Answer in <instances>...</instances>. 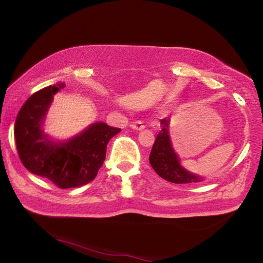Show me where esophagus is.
<instances>
[{
  "label": "esophagus",
  "mask_w": 263,
  "mask_h": 263,
  "mask_svg": "<svg viewBox=\"0 0 263 263\" xmlns=\"http://www.w3.org/2000/svg\"><path fill=\"white\" fill-rule=\"evenodd\" d=\"M130 126L133 128V130H138V131H141L144 127H146V125H144L143 122H141V121L133 122V123H131Z\"/></svg>",
  "instance_id": "34e87169"
}]
</instances>
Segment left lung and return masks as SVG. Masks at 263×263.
Returning a JSON list of instances; mask_svg holds the SVG:
<instances>
[{"mask_svg":"<svg viewBox=\"0 0 263 263\" xmlns=\"http://www.w3.org/2000/svg\"><path fill=\"white\" fill-rule=\"evenodd\" d=\"M161 130L156 137L149 161L153 168L164 180L176 183L185 184L193 182H201L202 177L186 171L180 164V160L174 149L172 147L170 138V119L160 121Z\"/></svg>","mask_w":263,"mask_h":263,"instance_id":"8db88e82","label":"left lung"}]
</instances>
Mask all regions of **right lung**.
Returning <instances> with one entry per match:
<instances>
[{
	"instance_id": "add662e5",
	"label": "right lung",
	"mask_w": 263,
	"mask_h": 263,
	"mask_svg": "<svg viewBox=\"0 0 263 263\" xmlns=\"http://www.w3.org/2000/svg\"><path fill=\"white\" fill-rule=\"evenodd\" d=\"M64 87V82H59L31 95L16 115L14 137L19 158L28 171L60 189H70L96 177L108 141L121 128L97 122L69 140H51L43 131V122L53 96Z\"/></svg>"
}]
</instances>
